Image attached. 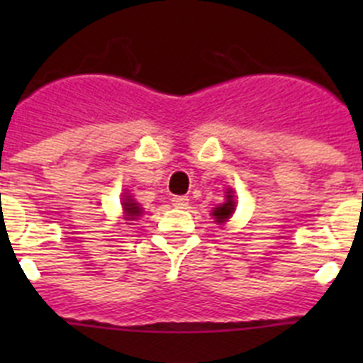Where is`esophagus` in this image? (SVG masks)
<instances>
[{"label":"esophagus","instance_id":"34e87169","mask_svg":"<svg viewBox=\"0 0 363 363\" xmlns=\"http://www.w3.org/2000/svg\"><path fill=\"white\" fill-rule=\"evenodd\" d=\"M172 205L178 209H187L189 207V198L187 196H174L172 198Z\"/></svg>","mask_w":363,"mask_h":363}]
</instances>
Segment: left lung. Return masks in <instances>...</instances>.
Segmentation results:
<instances>
[{
  "label": "left lung",
  "instance_id": "left-lung-1",
  "mask_svg": "<svg viewBox=\"0 0 363 363\" xmlns=\"http://www.w3.org/2000/svg\"><path fill=\"white\" fill-rule=\"evenodd\" d=\"M225 198H227L225 203L218 205L216 209L213 211V216L218 223H225V221L233 216L234 209H236V201H234V196H233V189H229V191H227Z\"/></svg>",
  "mask_w": 363,
  "mask_h": 363
}]
</instances>
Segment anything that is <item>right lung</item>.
<instances>
[{
	"label": "right lung",
	"mask_w": 363,
	"mask_h": 363,
	"mask_svg": "<svg viewBox=\"0 0 363 363\" xmlns=\"http://www.w3.org/2000/svg\"><path fill=\"white\" fill-rule=\"evenodd\" d=\"M123 211H125V216L127 220H136L138 216H142L143 209L140 207V203L133 200V196H123Z\"/></svg>",
	"instance_id": "right-lung-1"
}]
</instances>
